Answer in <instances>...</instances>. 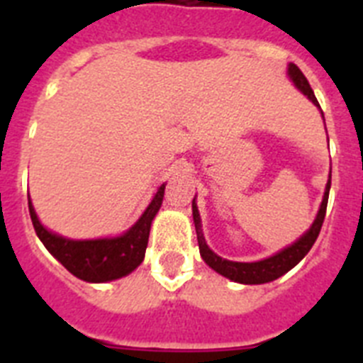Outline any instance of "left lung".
Segmentation results:
<instances>
[{"label":"left lung","mask_w":363,"mask_h":363,"mask_svg":"<svg viewBox=\"0 0 363 363\" xmlns=\"http://www.w3.org/2000/svg\"><path fill=\"white\" fill-rule=\"evenodd\" d=\"M289 76L294 82V85L300 89L307 98L313 101L314 105H318V99L314 96L313 89H311L309 82L303 76L300 69H298L294 63L289 65ZM320 107V105H318ZM329 189H331V179L327 182L325 194H323V201L320 205V211L316 214V220H314L313 227L307 230L303 236H301L298 242H294L293 245H289L287 249L280 251L278 255L271 256V258H265L262 262H252V264H242V262H229V259L220 258L218 255H214L211 251L207 243L203 240V234H201V225H200V214H198L196 203L192 200V218H194V227H196V236H198V245H200V255L205 259V264L209 265L211 269H214L216 272H220L221 277L229 278L233 281H240V284H267V281L277 280L281 274H285L287 271L294 267V265L300 262L307 252L311 251V247L314 245L316 238H318L320 229H322L323 218H325L327 211V200H329Z\"/></svg>","instance_id":"obj_1"}]
</instances>
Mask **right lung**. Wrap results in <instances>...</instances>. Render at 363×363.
Instances as JSON below:
<instances>
[{
  "instance_id": "right-lung-1",
  "label": "right lung",
  "mask_w": 363,
  "mask_h": 363,
  "mask_svg": "<svg viewBox=\"0 0 363 363\" xmlns=\"http://www.w3.org/2000/svg\"><path fill=\"white\" fill-rule=\"evenodd\" d=\"M165 184L158 189L154 200L147 207L142 218L130 227L123 236L111 240H69L62 238L45 229L38 220L34 207L28 200L32 225L38 238L43 242L47 251L74 277L85 281H108L133 272L143 262L147 243H149L150 223L162 207Z\"/></svg>"
}]
</instances>
